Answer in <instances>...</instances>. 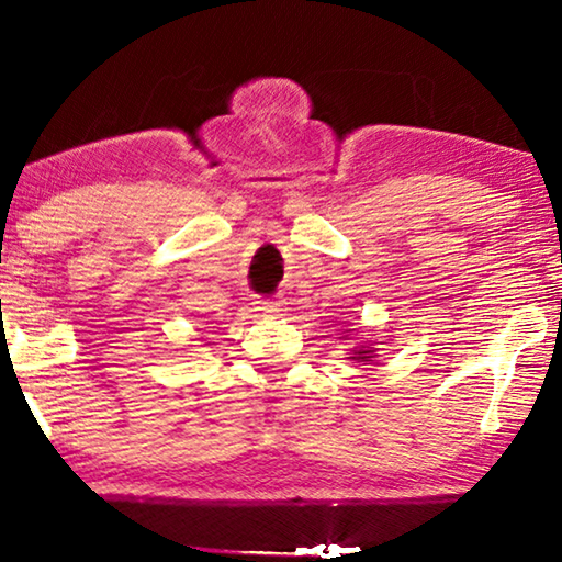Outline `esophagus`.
<instances>
[{
	"label": "esophagus",
	"mask_w": 562,
	"mask_h": 562,
	"mask_svg": "<svg viewBox=\"0 0 562 562\" xmlns=\"http://www.w3.org/2000/svg\"><path fill=\"white\" fill-rule=\"evenodd\" d=\"M252 304H255V310L265 312V315H274V312H282L284 300H280V297H258Z\"/></svg>",
	"instance_id": "1"
}]
</instances>
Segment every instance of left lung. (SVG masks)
Instances as JSON below:
<instances>
[{"label": "left lung", "instance_id": "1", "mask_svg": "<svg viewBox=\"0 0 562 562\" xmlns=\"http://www.w3.org/2000/svg\"><path fill=\"white\" fill-rule=\"evenodd\" d=\"M369 351H372V349H359V351H357V355H359L357 359H364V361H369Z\"/></svg>", "mask_w": 562, "mask_h": 562}]
</instances>
